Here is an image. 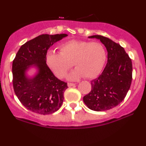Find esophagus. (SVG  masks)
<instances>
[{"mask_svg": "<svg viewBox=\"0 0 146 146\" xmlns=\"http://www.w3.org/2000/svg\"><path fill=\"white\" fill-rule=\"evenodd\" d=\"M75 85V84H74V83H68V87L74 86Z\"/></svg>", "mask_w": 146, "mask_h": 146, "instance_id": "esophagus-1", "label": "esophagus"}]
</instances>
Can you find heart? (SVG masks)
I'll return each mask as SVG.
<instances>
[{
	"label": "heart",
	"instance_id": "b5f03b06",
	"mask_svg": "<svg viewBox=\"0 0 146 146\" xmlns=\"http://www.w3.org/2000/svg\"><path fill=\"white\" fill-rule=\"evenodd\" d=\"M59 52L49 51L46 58L48 66L58 78H64L73 64L76 69L68 78H94L102 71L106 58L104 48L98 42L70 40L60 45Z\"/></svg>",
	"mask_w": 146,
	"mask_h": 146
}]
</instances>
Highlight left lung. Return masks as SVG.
I'll use <instances>...</instances> for the list:
<instances>
[{
	"mask_svg": "<svg viewBox=\"0 0 146 146\" xmlns=\"http://www.w3.org/2000/svg\"><path fill=\"white\" fill-rule=\"evenodd\" d=\"M108 51V61L103 72L91 81V90L83 98L90 109L104 111L117 106L124 100L132 79V65L124 48L106 37L95 35Z\"/></svg>",
	"mask_w": 146,
	"mask_h": 146,
	"instance_id": "obj_1",
	"label": "left lung"
}]
</instances>
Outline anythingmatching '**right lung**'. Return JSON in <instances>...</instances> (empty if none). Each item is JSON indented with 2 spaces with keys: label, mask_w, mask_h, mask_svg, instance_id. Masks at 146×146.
Wrapping results in <instances>:
<instances>
[{
  "label": "right lung",
  "mask_w": 146,
  "mask_h": 146,
  "mask_svg": "<svg viewBox=\"0 0 146 146\" xmlns=\"http://www.w3.org/2000/svg\"><path fill=\"white\" fill-rule=\"evenodd\" d=\"M68 35L42 34L27 42L18 50L12 64L13 87L18 100L25 108L40 115H49L61 107L67 83L55 76L46 64L50 46ZM33 65L38 69L34 77L26 72Z\"/></svg>",
  "instance_id": "add662e5"
}]
</instances>
